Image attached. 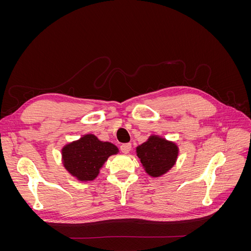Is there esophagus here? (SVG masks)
I'll list each match as a JSON object with an SVG mask.
<instances>
[{
    "label": "esophagus",
    "instance_id": "obj_1",
    "mask_svg": "<svg viewBox=\"0 0 251 251\" xmlns=\"http://www.w3.org/2000/svg\"><path fill=\"white\" fill-rule=\"evenodd\" d=\"M132 150V144L131 143H124L120 146V151L125 154H127L128 151Z\"/></svg>",
    "mask_w": 251,
    "mask_h": 251
}]
</instances>
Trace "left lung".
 <instances>
[{"label":"left lung","mask_w":251,"mask_h":251,"mask_svg":"<svg viewBox=\"0 0 251 251\" xmlns=\"http://www.w3.org/2000/svg\"><path fill=\"white\" fill-rule=\"evenodd\" d=\"M136 151L143 168L151 177H159L170 171L178 156L176 144L157 136H151Z\"/></svg>","instance_id":"8db88e82"}]
</instances>
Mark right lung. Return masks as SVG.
<instances>
[{
  "mask_svg": "<svg viewBox=\"0 0 251 251\" xmlns=\"http://www.w3.org/2000/svg\"><path fill=\"white\" fill-rule=\"evenodd\" d=\"M118 151L111 142H102L96 136L85 135L63 149V161L66 170L80 181L94 180L102 164L111 155Z\"/></svg>",
  "mask_w": 251,
  "mask_h": 251,
  "instance_id": "add662e5",
  "label": "right lung"
}]
</instances>
